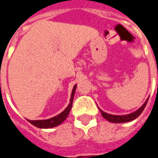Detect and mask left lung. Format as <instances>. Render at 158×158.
<instances>
[{"instance_id": "obj_1", "label": "left lung", "mask_w": 158, "mask_h": 158, "mask_svg": "<svg viewBox=\"0 0 158 158\" xmlns=\"http://www.w3.org/2000/svg\"><path fill=\"white\" fill-rule=\"evenodd\" d=\"M147 102H148V99L146 100V102L143 104L142 106H140V108L134 112V113H130V114H127V115H112V114H109V113H106L105 112H103L102 110L100 109V112L102 113V115L105 119L108 120L109 122L111 123H126V122H130V121H133L134 119H135L136 118L141 114V113L143 112V110L145 109L146 104H147Z\"/></svg>"}]
</instances>
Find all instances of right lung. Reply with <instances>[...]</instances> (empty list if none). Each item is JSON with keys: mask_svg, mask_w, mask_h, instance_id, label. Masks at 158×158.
Here are the masks:
<instances>
[{"mask_svg": "<svg viewBox=\"0 0 158 158\" xmlns=\"http://www.w3.org/2000/svg\"><path fill=\"white\" fill-rule=\"evenodd\" d=\"M76 86H77L76 85L73 86L69 106H67V108L62 113H61L58 115H56V117H53L52 118L45 119V120H29L28 119L29 122L30 123H32L34 126H35L37 128H40V129H49V128H53V127H56V126L61 124L67 118L70 110L72 108L73 100V96H74V93H75Z\"/></svg>", "mask_w": 158, "mask_h": 158, "instance_id": "obj_1", "label": "right lung"}]
</instances>
